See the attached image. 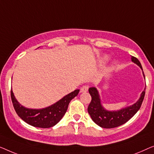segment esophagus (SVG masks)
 Listing matches in <instances>:
<instances>
[{
  "mask_svg": "<svg viewBox=\"0 0 154 154\" xmlns=\"http://www.w3.org/2000/svg\"><path fill=\"white\" fill-rule=\"evenodd\" d=\"M88 86L85 85V86H83L81 88V89H80V92H81V93H86V92L88 91Z\"/></svg>",
  "mask_w": 154,
  "mask_h": 154,
  "instance_id": "obj_1",
  "label": "esophagus"
}]
</instances>
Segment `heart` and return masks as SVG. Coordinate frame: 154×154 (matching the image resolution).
Instances as JSON below:
<instances>
[{
  "label": "heart",
  "mask_w": 154,
  "mask_h": 154,
  "mask_svg": "<svg viewBox=\"0 0 154 154\" xmlns=\"http://www.w3.org/2000/svg\"><path fill=\"white\" fill-rule=\"evenodd\" d=\"M108 58H109V57H108V56H104L103 58V60L104 62L107 61V60H108Z\"/></svg>",
  "instance_id": "heart-1"
}]
</instances>
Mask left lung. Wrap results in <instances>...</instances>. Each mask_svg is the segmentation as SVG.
<instances>
[{
	"mask_svg": "<svg viewBox=\"0 0 154 154\" xmlns=\"http://www.w3.org/2000/svg\"><path fill=\"white\" fill-rule=\"evenodd\" d=\"M131 60L143 71L142 65L137 58L132 56ZM142 73L145 79L144 72H142ZM145 89L146 88H144L140 95V98L133 105L119 110L109 111L105 109L102 105L100 96L97 88L96 87H91L88 89V92L91 96V101L88 107V114H90L92 120L101 128H112L119 126L131 119L140 109L144 98Z\"/></svg>",
	"mask_w": 154,
	"mask_h": 154,
	"instance_id": "8db88e82",
	"label": "left lung"
}]
</instances>
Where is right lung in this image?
Returning a JSON list of instances; mask_svg holds the SVG:
<instances>
[{"label":"right lung","instance_id":"add662e5","mask_svg":"<svg viewBox=\"0 0 154 154\" xmlns=\"http://www.w3.org/2000/svg\"><path fill=\"white\" fill-rule=\"evenodd\" d=\"M79 92V89L65 96L49 107L42 109H29L21 105L15 98L11 89V98L17 114L23 121L34 127L47 128L53 127L59 122L68 109V105Z\"/></svg>","mask_w":154,"mask_h":154}]
</instances>
